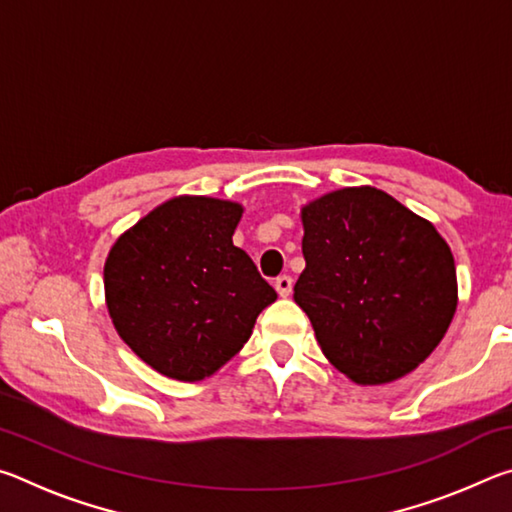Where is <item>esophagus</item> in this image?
<instances>
[{"label": "esophagus", "instance_id": "1", "mask_svg": "<svg viewBox=\"0 0 512 512\" xmlns=\"http://www.w3.org/2000/svg\"><path fill=\"white\" fill-rule=\"evenodd\" d=\"M275 289H277V293H280L282 298H287L289 293H291V289H293V280H291V275H280L275 280Z\"/></svg>", "mask_w": 512, "mask_h": 512}]
</instances>
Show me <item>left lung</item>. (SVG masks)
I'll use <instances>...</instances> for the list:
<instances>
[{"instance_id": "1", "label": "left lung", "mask_w": 512, "mask_h": 512, "mask_svg": "<svg viewBox=\"0 0 512 512\" xmlns=\"http://www.w3.org/2000/svg\"><path fill=\"white\" fill-rule=\"evenodd\" d=\"M293 300L334 368L386 384L443 341L458 289L454 255L429 221L375 187H348L302 207Z\"/></svg>"}]
</instances>
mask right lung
Returning a JSON list of instances; mask_svg holds the SVG:
<instances>
[{"label":"right lung","instance_id":"right-lung-1","mask_svg":"<svg viewBox=\"0 0 512 512\" xmlns=\"http://www.w3.org/2000/svg\"><path fill=\"white\" fill-rule=\"evenodd\" d=\"M241 205L180 196L112 246L106 302L121 339L171 379L210 377L244 348L277 293L232 244Z\"/></svg>","mask_w":512,"mask_h":512}]
</instances>
